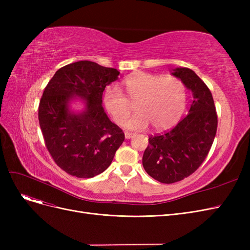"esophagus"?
I'll return each mask as SVG.
<instances>
[{"label":"esophagus","mask_w":250,"mask_h":250,"mask_svg":"<svg viewBox=\"0 0 250 250\" xmlns=\"http://www.w3.org/2000/svg\"><path fill=\"white\" fill-rule=\"evenodd\" d=\"M132 137H134V133H132V132H125V138L128 140V139H131Z\"/></svg>","instance_id":"esophagus-1"}]
</instances>
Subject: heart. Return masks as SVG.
<instances>
[{
  "mask_svg": "<svg viewBox=\"0 0 250 250\" xmlns=\"http://www.w3.org/2000/svg\"><path fill=\"white\" fill-rule=\"evenodd\" d=\"M125 93L117 85L103 94L105 109L118 125H123L137 103V113L126 123L129 129L143 130L151 124L155 130H167L178 123L188 101V88L183 80L161 74L135 72L127 76Z\"/></svg>",
  "mask_w": 250,
  "mask_h": 250,
  "instance_id": "obj_1",
  "label": "heart"
}]
</instances>
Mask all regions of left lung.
I'll use <instances>...</instances> for the list:
<instances>
[{
	"mask_svg": "<svg viewBox=\"0 0 250 250\" xmlns=\"http://www.w3.org/2000/svg\"><path fill=\"white\" fill-rule=\"evenodd\" d=\"M172 75L184 81L193 100L188 113L175 127L149 137L143 167L163 184L177 183L200 167L213 145L218 126L214 99L206 83L188 67H176Z\"/></svg>",
	"mask_w": 250,
	"mask_h": 250,
	"instance_id": "obj_1",
	"label": "left lung"
}]
</instances>
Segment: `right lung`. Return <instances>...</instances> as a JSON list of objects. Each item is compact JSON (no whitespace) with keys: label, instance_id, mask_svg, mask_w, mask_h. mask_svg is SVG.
I'll return each mask as SVG.
<instances>
[{"label":"right lung","instance_id":"obj_1","mask_svg":"<svg viewBox=\"0 0 250 250\" xmlns=\"http://www.w3.org/2000/svg\"><path fill=\"white\" fill-rule=\"evenodd\" d=\"M120 72L88 60L66 64L54 74L44 88L39 121L50 155L58 167L79 178H90L106 170L125 135L102 107L106 85ZM73 95L87 100L78 115L68 111Z\"/></svg>","mask_w":250,"mask_h":250}]
</instances>
